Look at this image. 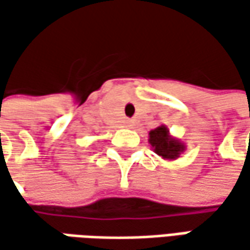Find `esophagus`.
<instances>
[{"label": "esophagus", "mask_w": 250, "mask_h": 250, "mask_svg": "<svg viewBox=\"0 0 250 250\" xmlns=\"http://www.w3.org/2000/svg\"><path fill=\"white\" fill-rule=\"evenodd\" d=\"M124 125H125L126 128H129V126H132V122H130L129 120H126V121H125V124H124Z\"/></svg>", "instance_id": "esophagus-1"}]
</instances>
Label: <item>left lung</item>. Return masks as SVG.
Returning a JSON list of instances; mask_svg holds the SVG:
<instances>
[{
	"label": "left lung",
	"instance_id": "obj_1",
	"mask_svg": "<svg viewBox=\"0 0 250 250\" xmlns=\"http://www.w3.org/2000/svg\"><path fill=\"white\" fill-rule=\"evenodd\" d=\"M149 143L156 154L164 160H177L185 150L184 142L171 136L167 125H160L149 132Z\"/></svg>",
	"mask_w": 250,
	"mask_h": 250
}]
</instances>
